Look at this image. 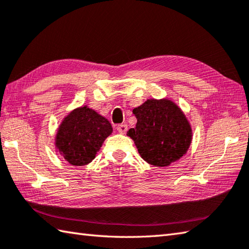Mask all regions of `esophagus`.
I'll return each instance as SVG.
<instances>
[{"instance_id": "obj_1", "label": "esophagus", "mask_w": 249, "mask_h": 249, "mask_svg": "<svg viewBox=\"0 0 249 249\" xmlns=\"http://www.w3.org/2000/svg\"><path fill=\"white\" fill-rule=\"evenodd\" d=\"M116 130L119 131L120 134H125L127 131V125L126 124H120L116 126Z\"/></svg>"}]
</instances>
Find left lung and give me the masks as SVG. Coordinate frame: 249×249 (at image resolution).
I'll return each mask as SVG.
<instances>
[{
	"instance_id": "8db88e82",
	"label": "left lung",
	"mask_w": 249,
	"mask_h": 249,
	"mask_svg": "<svg viewBox=\"0 0 249 249\" xmlns=\"http://www.w3.org/2000/svg\"><path fill=\"white\" fill-rule=\"evenodd\" d=\"M133 113L137 123L127 136L145 162L166 167L186 155L192 142V127L176 102L167 98L148 99Z\"/></svg>"
}]
</instances>
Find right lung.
Returning <instances> with one entry per match:
<instances>
[{
  "label": "right lung",
  "instance_id": "obj_1",
  "mask_svg": "<svg viewBox=\"0 0 249 249\" xmlns=\"http://www.w3.org/2000/svg\"><path fill=\"white\" fill-rule=\"evenodd\" d=\"M113 128L105 116L89 106H82L68 113L55 135V148L73 166L89 164Z\"/></svg>",
  "mask_w": 249,
  "mask_h": 249
}]
</instances>
